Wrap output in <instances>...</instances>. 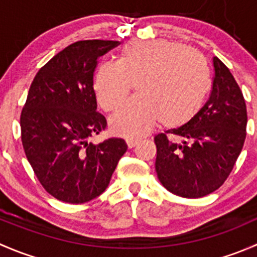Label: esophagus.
I'll return each mask as SVG.
<instances>
[{"label": "esophagus", "mask_w": 257, "mask_h": 257, "mask_svg": "<svg viewBox=\"0 0 257 257\" xmlns=\"http://www.w3.org/2000/svg\"><path fill=\"white\" fill-rule=\"evenodd\" d=\"M125 142H126V144H128L129 148H133L139 143V139L138 138H133V137H129V138L125 139Z\"/></svg>", "instance_id": "esophagus-1"}]
</instances>
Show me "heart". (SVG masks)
Segmentation results:
<instances>
[{
  "instance_id": "b5f03b06",
  "label": "heart",
  "mask_w": 257,
  "mask_h": 257,
  "mask_svg": "<svg viewBox=\"0 0 257 257\" xmlns=\"http://www.w3.org/2000/svg\"><path fill=\"white\" fill-rule=\"evenodd\" d=\"M136 84L138 95L110 119L114 132L143 136L160 120L167 128L190 121L210 89V71L200 52L165 40L131 41L118 62L103 63L95 73L98 103L105 112L118 109Z\"/></svg>"
}]
</instances>
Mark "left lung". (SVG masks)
<instances>
[{"label": "left lung", "instance_id": "8db88e82", "mask_svg": "<svg viewBox=\"0 0 257 257\" xmlns=\"http://www.w3.org/2000/svg\"><path fill=\"white\" fill-rule=\"evenodd\" d=\"M212 64V88L205 105L190 121L154 138L158 178L167 190L181 198H201L219 189L231 173L246 138L242 92L217 57Z\"/></svg>", "mask_w": 257, "mask_h": 257}]
</instances>
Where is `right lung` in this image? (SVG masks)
Returning <instances> with one entry per match:
<instances>
[{"label":"right lung","mask_w":257,"mask_h":257,"mask_svg":"<svg viewBox=\"0 0 257 257\" xmlns=\"http://www.w3.org/2000/svg\"><path fill=\"white\" fill-rule=\"evenodd\" d=\"M118 41H78L37 72L21 113L26 157L45 190L58 200L83 204L107 189L126 152L121 138L93 144L107 120L97 112L93 76L98 59Z\"/></svg>","instance_id":"add662e5"}]
</instances>
